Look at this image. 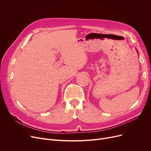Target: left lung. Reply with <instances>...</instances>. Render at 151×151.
<instances>
[{"mask_svg": "<svg viewBox=\"0 0 151 151\" xmlns=\"http://www.w3.org/2000/svg\"><path fill=\"white\" fill-rule=\"evenodd\" d=\"M137 52H138V51H137Z\"/></svg>", "mask_w": 151, "mask_h": 151, "instance_id": "8db88e82", "label": "left lung"}]
</instances>
